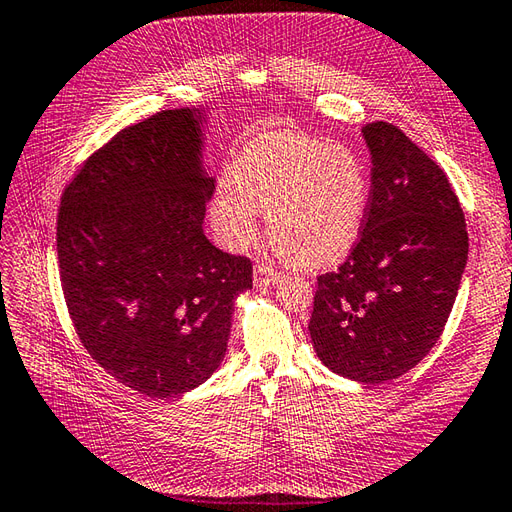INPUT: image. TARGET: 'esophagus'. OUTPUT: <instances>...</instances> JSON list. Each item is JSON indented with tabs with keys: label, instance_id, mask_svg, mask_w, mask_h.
<instances>
[{
	"label": "esophagus",
	"instance_id": "esophagus-1",
	"mask_svg": "<svg viewBox=\"0 0 512 512\" xmlns=\"http://www.w3.org/2000/svg\"><path fill=\"white\" fill-rule=\"evenodd\" d=\"M279 270L268 266V264H257L255 266V273H253V279H255V286H273L275 281L279 279Z\"/></svg>",
	"mask_w": 512,
	"mask_h": 512
}]
</instances>
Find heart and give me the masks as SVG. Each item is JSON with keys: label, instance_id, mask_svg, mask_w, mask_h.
<instances>
[{"label": "heart", "instance_id": "1", "mask_svg": "<svg viewBox=\"0 0 512 512\" xmlns=\"http://www.w3.org/2000/svg\"><path fill=\"white\" fill-rule=\"evenodd\" d=\"M367 171L352 149L299 134H264L248 143L217 182L211 220L228 248H244L268 211L270 233L303 266L339 262L363 231Z\"/></svg>", "mask_w": 512, "mask_h": 512}]
</instances>
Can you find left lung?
<instances>
[{"mask_svg": "<svg viewBox=\"0 0 512 512\" xmlns=\"http://www.w3.org/2000/svg\"><path fill=\"white\" fill-rule=\"evenodd\" d=\"M372 191L345 262L317 277L308 323L317 356L358 383H387L438 343L469 255L464 211L444 171L396 125L363 127Z\"/></svg>", "mask_w": 512, "mask_h": 512, "instance_id": "left-lung-1", "label": "left lung"}]
</instances>
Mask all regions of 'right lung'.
<instances>
[{
    "instance_id": "add662e5",
    "label": "right lung",
    "mask_w": 512,
    "mask_h": 512,
    "mask_svg": "<svg viewBox=\"0 0 512 512\" xmlns=\"http://www.w3.org/2000/svg\"><path fill=\"white\" fill-rule=\"evenodd\" d=\"M193 110H162L96 149L63 189L61 288L76 336L118 383L151 398L202 385L226 352L253 264L202 231L213 178Z\"/></svg>"
}]
</instances>
